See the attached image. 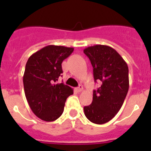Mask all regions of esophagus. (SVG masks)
<instances>
[{"label":"esophagus","instance_id":"34e87169","mask_svg":"<svg viewBox=\"0 0 151 151\" xmlns=\"http://www.w3.org/2000/svg\"><path fill=\"white\" fill-rule=\"evenodd\" d=\"M82 90H83V87H82V85H79V86H78V87L76 88L77 92H81V91H82Z\"/></svg>","mask_w":151,"mask_h":151}]
</instances>
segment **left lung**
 Masks as SVG:
<instances>
[{"mask_svg": "<svg viewBox=\"0 0 151 151\" xmlns=\"http://www.w3.org/2000/svg\"><path fill=\"white\" fill-rule=\"evenodd\" d=\"M84 53L93 66L94 82L101 85L93 91V101L84 106L85 116L95 124L111 120L122 107L129 87V68L118 52L106 45H94Z\"/></svg>", "mask_w": 151, "mask_h": 151, "instance_id": "left-lung-1", "label": "left lung"}]
</instances>
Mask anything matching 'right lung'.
<instances>
[{
	"mask_svg": "<svg viewBox=\"0 0 151 151\" xmlns=\"http://www.w3.org/2000/svg\"><path fill=\"white\" fill-rule=\"evenodd\" d=\"M74 48L48 45L31 56L23 76L25 94L36 116L52 122L62 115L65 102L73 90L63 83H57L63 73L62 63Z\"/></svg>",
	"mask_w": 151,
	"mask_h": 151,
	"instance_id": "right-lung-1",
	"label": "right lung"
}]
</instances>
